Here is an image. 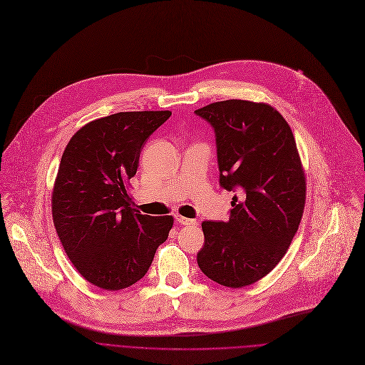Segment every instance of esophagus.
Masks as SVG:
<instances>
[{"instance_id": "esophagus-1", "label": "esophagus", "mask_w": 365, "mask_h": 365, "mask_svg": "<svg viewBox=\"0 0 365 365\" xmlns=\"http://www.w3.org/2000/svg\"><path fill=\"white\" fill-rule=\"evenodd\" d=\"M176 218V221L179 222V224H182V225H197V221L196 220H190V218H185V217H182V215H176L175 217Z\"/></svg>"}]
</instances>
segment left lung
<instances>
[{"instance_id":"8db88e82","label":"left lung","mask_w":365,"mask_h":365,"mask_svg":"<svg viewBox=\"0 0 365 365\" xmlns=\"http://www.w3.org/2000/svg\"><path fill=\"white\" fill-rule=\"evenodd\" d=\"M215 132L220 185L239 192L228 221H204L197 264L212 281L242 288L267 277L287 253L306 204L292 130L267 103L215 102L195 110Z\"/></svg>"}]
</instances>
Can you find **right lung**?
I'll return each instance as SVG.
<instances>
[{
  "label": "right lung",
  "instance_id": "1",
  "mask_svg": "<svg viewBox=\"0 0 365 365\" xmlns=\"http://www.w3.org/2000/svg\"><path fill=\"white\" fill-rule=\"evenodd\" d=\"M170 110L119 112L78 129L62 154L52 192V218L62 247L90 284L118 291L140 281L173 217L130 208L129 179L141 150Z\"/></svg>",
  "mask_w": 365,
  "mask_h": 365
}]
</instances>
